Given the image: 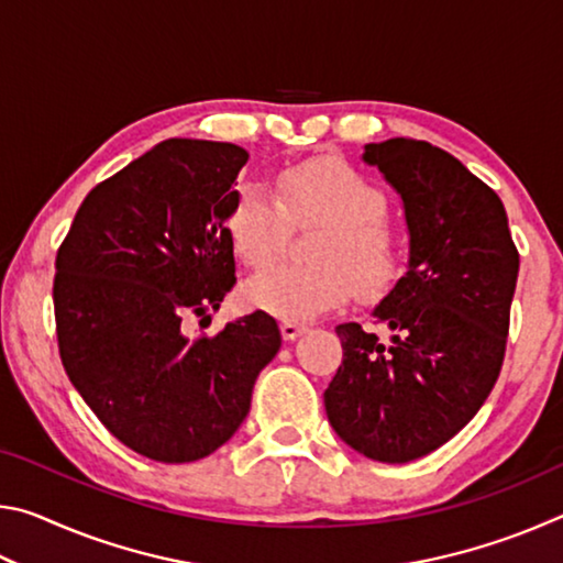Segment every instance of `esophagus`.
<instances>
[{"mask_svg":"<svg viewBox=\"0 0 563 563\" xmlns=\"http://www.w3.org/2000/svg\"><path fill=\"white\" fill-rule=\"evenodd\" d=\"M280 332H283L285 340H298L305 332V325H300V322H292V320H283Z\"/></svg>","mask_w":563,"mask_h":563,"instance_id":"1","label":"esophagus"}]
</instances>
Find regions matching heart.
Here are the masks:
<instances>
[{
	"instance_id": "obj_1",
	"label": "heart",
	"mask_w": 563,
	"mask_h": 563,
	"mask_svg": "<svg viewBox=\"0 0 563 563\" xmlns=\"http://www.w3.org/2000/svg\"><path fill=\"white\" fill-rule=\"evenodd\" d=\"M275 198L261 180L233 190L228 233L235 253L258 268L275 261L298 225L320 223L310 245L312 265H271L245 283L253 308L285 320H310L340 308L352 288L377 298L402 271V233L387 221V198L373 180L338 161H310L285 168Z\"/></svg>"
}]
</instances>
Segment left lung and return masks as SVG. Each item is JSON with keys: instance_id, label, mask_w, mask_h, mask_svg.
Instances as JSON below:
<instances>
[{"instance_id": "1", "label": "left lung", "mask_w": 563, "mask_h": 563, "mask_svg": "<svg viewBox=\"0 0 563 563\" xmlns=\"http://www.w3.org/2000/svg\"><path fill=\"white\" fill-rule=\"evenodd\" d=\"M402 201L407 273L373 318L338 325L342 365L325 389L332 430L367 460L405 464L434 452L479 412L497 383L519 275L499 196L462 161L427 141L367 144Z\"/></svg>"}]
</instances>
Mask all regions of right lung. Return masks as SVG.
<instances>
[{
    "label": "right lung",
    "mask_w": 563,
    "mask_h": 563,
    "mask_svg": "<svg viewBox=\"0 0 563 563\" xmlns=\"http://www.w3.org/2000/svg\"><path fill=\"white\" fill-rule=\"evenodd\" d=\"M245 164L235 144L161 141L84 198L56 253L66 375L101 424L148 460L196 462L231 440L280 350L263 310L213 338L186 330L188 316L211 320L235 283L228 213Z\"/></svg>",
    "instance_id": "right-lung-1"
}]
</instances>
